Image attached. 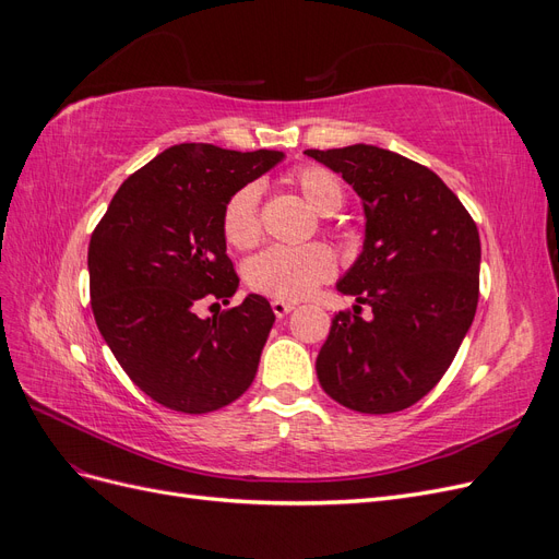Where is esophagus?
<instances>
[{"label": "esophagus", "instance_id": "obj_1", "mask_svg": "<svg viewBox=\"0 0 559 559\" xmlns=\"http://www.w3.org/2000/svg\"><path fill=\"white\" fill-rule=\"evenodd\" d=\"M270 308H273V312H275L277 317H286V314H289V312L296 308V302L284 300V298H275L273 302H270Z\"/></svg>", "mask_w": 559, "mask_h": 559}]
</instances>
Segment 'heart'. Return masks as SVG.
I'll return each instance as SVG.
<instances>
[{
    "instance_id": "1",
    "label": "heart",
    "mask_w": 559,
    "mask_h": 559,
    "mask_svg": "<svg viewBox=\"0 0 559 559\" xmlns=\"http://www.w3.org/2000/svg\"><path fill=\"white\" fill-rule=\"evenodd\" d=\"M294 189L306 198L308 205L319 214H333L341 210L345 191L343 183L331 170L321 165H298L286 175ZM261 191L257 183H245L224 205L222 230L235 249H249L261 238L259 224ZM335 273V257L326 245L300 247H267L247 265V282L253 292L275 298H302L312 294L321 282Z\"/></svg>"
}]
</instances>
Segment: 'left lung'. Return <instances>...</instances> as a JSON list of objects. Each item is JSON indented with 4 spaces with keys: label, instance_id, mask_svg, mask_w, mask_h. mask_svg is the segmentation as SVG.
I'll list each match as a JSON object with an SVG mask.
<instances>
[{
    "label": "left lung",
    "instance_id": "obj_1",
    "mask_svg": "<svg viewBox=\"0 0 559 559\" xmlns=\"http://www.w3.org/2000/svg\"><path fill=\"white\" fill-rule=\"evenodd\" d=\"M359 193L361 257L337 282L359 306L337 312L317 357L324 392L349 411L411 408L445 376L480 292V235L429 167L370 144L308 148ZM370 305L374 319H360Z\"/></svg>",
    "mask_w": 559,
    "mask_h": 559
}]
</instances>
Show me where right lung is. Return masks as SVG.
Returning <instances> with one entry per match:
<instances>
[{
  "label": "right lung",
  "instance_id": "obj_1",
  "mask_svg": "<svg viewBox=\"0 0 559 559\" xmlns=\"http://www.w3.org/2000/svg\"><path fill=\"white\" fill-rule=\"evenodd\" d=\"M284 158L214 144L165 148L111 198L88 245L91 308L116 361L165 408L202 415L240 399L257 376L275 312L249 294L222 314L240 277L226 253V200ZM218 306V302H214Z\"/></svg>",
  "mask_w": 559,
  "mask_h": 559
}]
</instances>
